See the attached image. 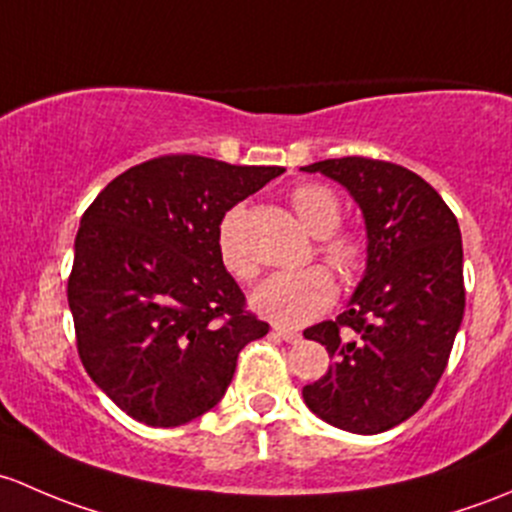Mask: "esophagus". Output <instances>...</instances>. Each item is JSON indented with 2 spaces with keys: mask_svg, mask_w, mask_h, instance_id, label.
I'll list each match as a JSON object with an SVG mask.
<instances>
[{
  "mask_svg": "<svg viewBox=\"0 0 512 512\" xmlns=\"http://www.w3.org/2000/svg\"><path fill=\"white\" fill-rule=\"evenodd\" d=\"M273 333H276L278 337H281V340H286V342H300V335L291 328H281V325H276V328H273Z\"/></svg>",
  "mask_w": 512,
  "mask_h": 512,
  "instance_id": "34e87169",
  "label": "esophagus"
}]
</instances>
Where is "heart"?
Segmentation results:
<instances>
[{
  "instance_id": "heart-1",
  "label": "heart",
  "mask_w": 512,
  "mask_h": 512,
  "mask_svg": "<svg viewBox=\"0 0 512 512\" xmlns=\"http://www.w3.org/2000/svg\"><path fill=\"white\" fill-rule=\"evenodd\" d=\"M291 204L300 224L318 236V256L345 283H355L367 268V246L352 231H340L342 204L340 197L325 184L305 182L291 189ZM241 221L244 207L226 209L217 226V254L221 266L234 278L249 281L256 276V263L241 244ZM335 300V281L325 268L310 266L300 271H281L258 283L251 295V305L258 315L276 325H303L323 313Z\"/></svg>"
}]
</instances>
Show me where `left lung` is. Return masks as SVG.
Here are the masks:
<instances>
[{
    "label": "left lung",
    "instance_id": "8db88e82",
    "mask_svg": "<svg viewBox=\"0 0 512 512\" xmlns=\"http://www.w3.org/2000/svg\"><path fill=\"white\" fill-rule=\"evenodd\" d=\"M355 197L367 224V271L335 320L303 330L333 365L303 399L352 434H382L424 407L449 365L466 308L461 229L416 172L370 157L303 167Z\"/></svg>",
    "mask_w": 512,
    "mask_h": 512
}]
</instances>
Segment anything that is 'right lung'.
Wrapping results in <instances>:
<instances>
[{"instance_id": "1", "label": "right lung", "mask_w": 512, "mask_h": 512, "mask_svg": "<svg viewBox=\"0 0 512 512\" xmlns=\"http://www.w3.org/2000/svg\"><path fill=\"white\" fill-rule=\"evenodd\" d=\"M283 172L162 155L83 212L68 276L78 357L140 424L167 429L217 407L239 352L268 333L221 266L217 226Z\"/></svg>"}]
</instances>
